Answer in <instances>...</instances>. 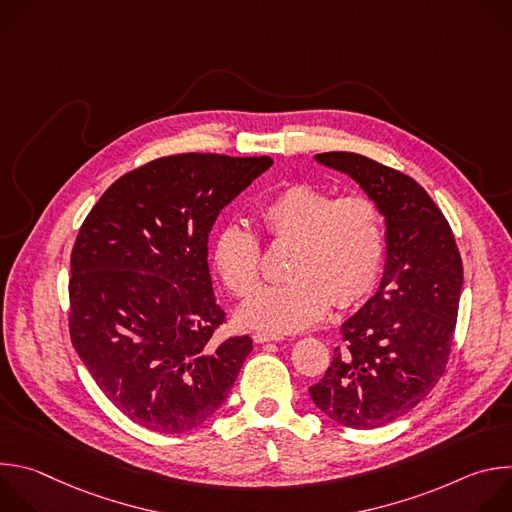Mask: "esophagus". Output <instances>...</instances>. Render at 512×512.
I'll return each instance as SVG.
<instances>
[{
	"label": "esophagus",
	"mask_w": 512,
	"mask_h": 512,
	"mask_svg": "<svg viewBox=\"0 0 512 512\" xmlns=\"http://www.w3.org/2000/svg\"><path fill=\"white\" fill-rule=\"evenodd\" d=\"M253 340H255L257 344H263V342H271V340H281V336H277V334H267V332H255V334H253Z\"/></svg>",
	"instance_id": "obj_1"
}]
</instances>
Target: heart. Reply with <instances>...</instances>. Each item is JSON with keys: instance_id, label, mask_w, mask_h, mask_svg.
Masks as SVG:
<instances>
[{"instance_id": "heart-1", "label": "heart", "mask_w": 512, "mask_h": 512, "mask_svg": "<svg viewBox=\"0 0 512 512\" xmlns=\"http://www.w3.org/2000/svg\"><path fill=\"white\" fill-rule=\"evenodd\" d=\"M259 221L267 239L294 249L289 279L259 287L245 302L247 326L300 332L322 320L332 302L350 308L371 294L387 253L385 218L373 198H334L310 184H289L261 204ZM212 259L231 294L245 298L261 277L263 243L253 229L233 223L218 231Z\"/></svg>"}]
</instances>
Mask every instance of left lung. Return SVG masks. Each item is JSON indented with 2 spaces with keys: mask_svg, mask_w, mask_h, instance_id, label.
<instances>
[{
  "mask_svg": "<svg viewBox=\"0 0 512 512\" xmlns=\"http://www.w3.org/2000/svg\"><path fill=\"white\" fill-rule=\"evenodd\" d=\"M316 160L354 178L387 218V267L377 294L340 328L342 346L312 401L336 423L375 429L423 401L450 360L462 257L448 218L407 174L367 156Z\"/></svg>",
  "mask_w": 512,
  "mask_h": 512,
  "instance_id": "8db88e82",
  "label": "left lung"
}]
</instances>
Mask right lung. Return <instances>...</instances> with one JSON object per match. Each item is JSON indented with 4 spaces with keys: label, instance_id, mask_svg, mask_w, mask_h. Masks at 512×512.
I'll use <instances>...</instances> for the list:
<instances>
[{
    "label": "right lung",
    "instance_id": "1",
    "mask_svg": "<svg viewBox=\"0 0 512 512\" xmlns=\"http://www.w3.org/2000/svg\"><path fill=\"white\" fill-rule=\"evenodd\" d=\"M273 160L178 154L115 180L70 255L68 332L109 401L133 423L182 433L231 393L249 336L214 340L227 314L208 273V233Z\"/></svg>",
    "mask_w": 512,
    "mask_h": 512
}]
</instances>
